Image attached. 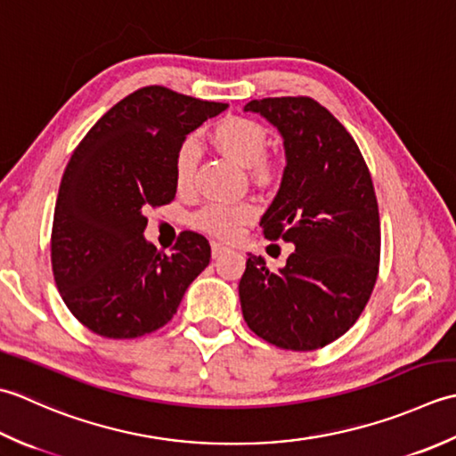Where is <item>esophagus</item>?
I'll return each mask as SVG.
<instances>
[{
	"instance_id": "34e87169",
	"label": "esophagus",
	"mask_w": 456,
	"mask_h": 456,
	"mask_svg": "<svg viewBox=\"0 0 456 456\" xmlns=\"http://www.w3.org/2000/svg\"><path fill=\"white\" fill-rule=\"evenodd\" d=\"M228 252V248L226 246H222V244H218V241H212V257H220V256H224Z\"/></svg>"
}]
</instances>
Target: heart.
Here are the masks:
<instances>
[{
    "label": "heart",
    "mask_w": 456,
    "mask_h": 456,
    "mask_svg": "<svg viewBox=\"0 0 456 456\" xmlns=\"http://www.w3.org/2000/svg\"><path fill=\"white\" fill-rule=\"evenodd\" d=\"M212 139H215L218 150L228 155L230 159L249 167L256 179L269 181L273 176L275 165L264 157L267 150V132L256 119L244 116H228L220 119L215 132H212ZM199 145L192 139L183 142L179 150H176L173 175L179 191H189L192 187L194 173H197L199 165ZM254 218L256 207L252 202H212L192 216V226L207 232L210 236L234 240Z\"/></svg>",
    "instance_id": "b5f03b06"
}]
</instances>
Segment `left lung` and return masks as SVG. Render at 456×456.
Listing matches in <instances>:
<instances>
[{"label": "left lung", "mask_w": 456, "mask_h": 456, "mask_svg": "<svg viewBox=\"0 0 456 456\" xmlns=\"http://www.w3.org/2000/svg\"><path fill=\"white\" fill-rule=\"evenodd\" d=\"M283 137L281 187L259 226L295 252L273 273L249 254L241 314L269 345L317 350L340 338L370 299L379 265V212L368 165L330 111L306 96L248 102Z\"/></svg>", "instance_id": "obj_1"}]
</instances>
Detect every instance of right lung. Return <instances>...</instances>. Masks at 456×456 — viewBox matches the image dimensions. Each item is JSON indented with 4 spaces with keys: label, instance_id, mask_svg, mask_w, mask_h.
<instances>
[{
    "label": "right lung",
    "instance_id": "1",
    "mask_svg": "<svg viewBox=\"0 0 456 456\" xmlns=\"http://www.w3.org/2000/svg\"><path fill=\"white\" fill-rule=\"evenodd\" d=\"M228 104L145 86L110 108L64 169L51 234L53 275L64 305L106 338L165 327L210 262V244L183 232L173 254L145 240L150 207L175 199V153Z\"/></svg>",
    "mask_w": 456,
    "mask_h": 456
}]
</instances>
